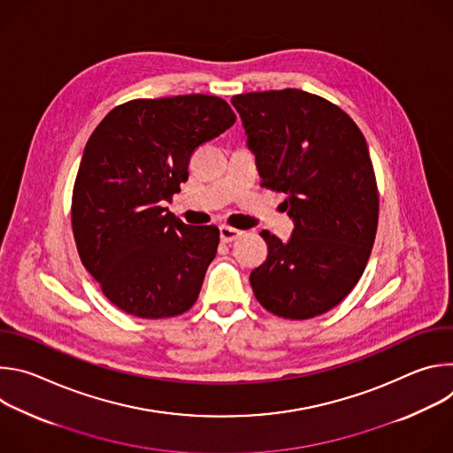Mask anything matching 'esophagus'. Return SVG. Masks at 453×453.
Wrapping results in <instances>:
<instances>
[{
    "label": "esophagus",
    "instance_id": "34e87169",
    "mask_svg": "<svg viewBox=\"0 0 453 453\" xmlns=\"http://www.w3.org/2000/svg\"><path fill=\"white\" fill-rule=\"evenodd\" d=\"M219 233H220V240L222 242H233L236 238L242 236V231L240 229H234L231 226H220L219 227Z\"/></svg>",
    "mask_w": 453,
    "mask_h": 453
}]
</instances>
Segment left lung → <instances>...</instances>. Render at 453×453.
Masks as SVG:
<instances>
[{"label":"left lung","instance_id":"left-lung-1","mask_svg":"<svg viewBox=\"0 0 453 453\" xmlns=\"http://www.w3.org/2000/svg\"><path fill=\"white\" fill-rule=\"evenodd\" d=\"M262 186L285 193L288 242L262 231L267 260L250 287L269 311L311 319L360 280L376 236L378 191L367 143L337 105L301 89L231 98Z\"/></svg>","mask_w":453,"mask_h":453}]
</instances>
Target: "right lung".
<instances>
[{"instance_id":"right-lung-1","label":"right lung","mask_w":453,"mask_h":453,"mask_svg":"<svg viewBox=\"0 0 453 453\" xmlns=\"http://www.w3.org/2000/svg\"><path fill=\"white\" fill-rule=\"evenodd\" d=\"M236 116L219 96L131 100L95 128L77 173L72 226L81 260L119 310L161 319L197 301L219 227L188 226L165 203L199 145Z\"/></svg>"}]
</instances>
